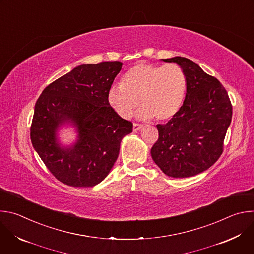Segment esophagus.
<instances>
[{
  "instance_id": "esophagus-1",
  "label": "esophagus",
  "mask_w": 254,
  "mask_h": 254,
  "mask_svg": "<svg viewBox=\"0 0 254 254\" xmlns=\"http://www.w3.org/2000/svg\"><path fill=\"white\" fill-rule=\"evenodd\" d=\"M142 127V125H139V124H133V127H132V129H133V131H137V130H139L140 128Z\"/></svg>"
}]
</instances>
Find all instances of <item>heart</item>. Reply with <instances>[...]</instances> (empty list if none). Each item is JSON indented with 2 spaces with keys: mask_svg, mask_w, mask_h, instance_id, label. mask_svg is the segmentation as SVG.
Masks as SVG:
<instances>
[{
  "mask_svg": "<svg viewBox=\"0 0 254 254\" xmlns=\"http://www.w3.org/2000/svg\"><path fill=\"white\" fill-rule=\"evenodd\" d=\"M187 85L185 72L177 64L138 63L126 72L121 85L110 88L107 101L123 119L130 118L139 102V118L167 121L180 112Z\"/></svg>",
  "mask_w": 254,
  "mask_h": 254,
  "instance_id": "1",
  "label": "heart"
}]
</instances>
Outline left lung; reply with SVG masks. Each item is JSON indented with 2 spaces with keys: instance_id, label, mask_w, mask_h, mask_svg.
<instances>
[{
  "instance_id": "obj_1",
  "label": "left lung",
  "mask_w": 254,
  "mask_h": 254,
  "mask_svg": "<svg viewBox=\"0 0 254 254\" xmlns=\"http://www.w3.org/2000/svg\"><path fill=\"white\" fill-rule=\"evenodd\" d=\"M163 61L175 62L184 70L187 93L180 112L166 125H157L159 138L151 155L167 176L192 177L221 156L232 119L231 101L218 79L192 60L176 56Z\"/></svg>"
}]
</instances>
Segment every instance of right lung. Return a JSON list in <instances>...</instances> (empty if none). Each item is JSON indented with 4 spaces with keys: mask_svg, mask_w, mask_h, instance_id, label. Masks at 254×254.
I'll list each match as a JSON object with an SVG mask.
<instances>
[{
    "mask_svg": "<svg viewBox=\"0 0 254 254\" xmlns=\"http://www.w3.org/2000/svg\"><path fill=\"white\" fill-rule=\"evenodd\" d=\"M122 66L120 61L79 65L49 84L35 104L32 144L63 184H99L114 167L123 137L132 131V124L107 101ZM67 123L77 128L78 137L70 146H61L57 131Z\"/></svg>",
    "mask_w": 254,
    "mask_h": 254,
    "instance_id": "add662e5",
    "label": "right lung"
}]
</instances>
